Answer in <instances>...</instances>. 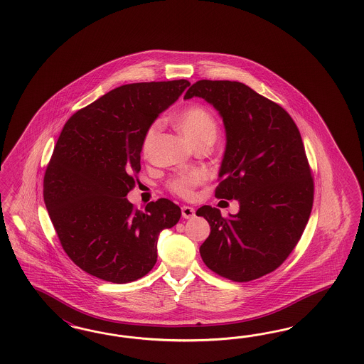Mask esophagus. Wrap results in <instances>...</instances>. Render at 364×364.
I'll use <instances>...</instances> for the list:
<instances>
[{
  "label": "esophagus",
  "mask_w": 364,
  "mask_h": 364,
  "mask_svg": "<svg viewBox=\"0 0 364 364\" xmlns=\"http://www.w3.org/2000/svg\"><path fill=\"white\" fill-rule=\"evenodd\" d=\"M181 215H183L184 219H193L195 218V210L192 207L184 205V207H181Z\"/></svg>",
  "instance_id": "obj_1"
}]
</instances>
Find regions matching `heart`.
Wrapping results in <instances>:
<instances>
[{
  "label": "heart",
  "mask_w": 364,
  "mask_h": 364,
  "mask_svg": "<svg viewBox=\"0 0 364 364\" xmlns=\"http://www.w3.org/2000/svg\"><path fill=\"white\" fill-rule=\"evenodd\" d=\"M175 124L177 129L183 133L195 146L198 144L215 140L218 134V122L210 109L203 105H189L187 108L178 112L175 116ZM159 131V122H154L144 134L143 154H148L154 136ZM204 180L200 172H191L188 175L176 177L169 183L172 192L181 198H189L192 195L193 188L198 186Z\"/></svg>",
  "instance_id": "heart-1"
}]
</instances>
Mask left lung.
<instances>
[{
  "instance_id": "8db88e82",
  "label": "left lung",
  "mask_w": 364,
  "mask_h": 364,
  "mask_svg": "<svg viewBox=\"0 0 364 364\" xmlns=\"http://www.w3.org/2000/svg\"><path fill=\"white\" fill-rule=\"evenodd\" d=\"M192 97L205 100L223 119L225 151L215 196L240 207L228 219L210 205L198 208L210 225L200 255L213 272L250 282L275 271L309 223L314 181L301 136L286 110L242 82L200 80L184 100Z\"/></svg>"
}]
</instances>
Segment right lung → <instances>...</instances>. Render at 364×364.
<instances>
[{
    "instance_id": "1",
    "label": "right lung",
    "mask_w": 364,
    "mask_h": 364,
    "mask_svg": "<svg viewBox=\"0 0 364 364\" xmlns=\"http://www.w3.org/2000/svg\"><path fill=\"white\" fill-rule=\"evenodd\" d=\"M189 85H122L64 125L45 172L44 201L66 255L89 275L117 284L146 275L160 232L180 220V207L168 198L139 210L125 196L141 169L146 129Z\"/></svg>"
}]
</instances>
